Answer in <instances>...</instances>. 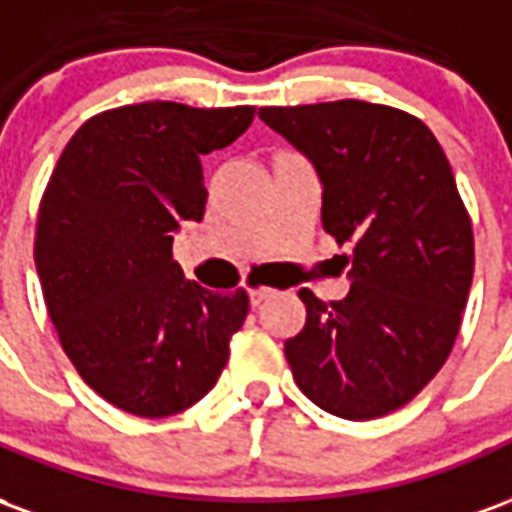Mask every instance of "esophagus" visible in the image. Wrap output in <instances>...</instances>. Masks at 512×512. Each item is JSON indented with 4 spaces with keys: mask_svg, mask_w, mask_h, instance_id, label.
Here are the masks:
<instances>
[{
    "mask_svg": "<svg viewBox=\"0 0 512 512\" xmlns=\"http://www.w3.org/2000/svg\"><path fill=\"white\" fill-rule=\"evenodd\" d=\"M271 293H274V290L266 288V285H255V288H249V301H252V307H260Z\"/></svg>",
    "mask_w": 512,
    "mask_h": 512,
    "instance_id": "esophagus-1",
    "label": "esophagus"
}]
</instances>
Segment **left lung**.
I'll use <instances>...</instances> for the list:
<instances>
[{"mask_svg": "<svg viewBox=\"0 0 512 512\" xmlns=\"http://www.w3.org/2000/svg\"><path fill=\"white\" fill-rule=\"evenodd\" d=\"M260 120L310 158L323 230L354 244L345 299L299 290L307 323L285 343L293 381L334 417H384L447 362L472 288V222L450 161L422 120L392 106H263Z\"/></svg>", "mask_w": 512, "mask_h": 512, "instance_id": "8db88e82", "label": "left lung"}]
</instances>
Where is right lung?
<instances>
[{
	"label": "right lung",
	"mask_w": 512,
	"mask_h": 512,
	"mask_svg": "<svg viewBox=\"0 0 512 512\" xmlns=\"http://www.w3.org/2000/svg\"><path fill=\"white\" fill-rule=\"evenodd\" d=\"M255 106L172 101L90 117L43 191L35 268L79 376L136 417H169L208 395L246 321L249 296L183 277L172 241L202 222V156L233 145Z\"/></svg>",
	"instance_id": "add662e5"
}]
</instances>
